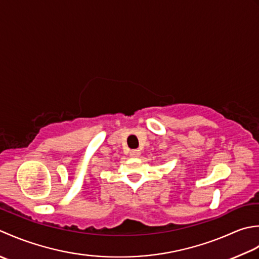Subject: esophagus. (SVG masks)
<instances>
[{"label":"esophagus","mask_w":259,"mask_h":259,"mask_svg":"<svg viewBox=\"0 0 259 259\" xmlns=\"http://www.w3.org/2000/svg\"><path fill=\"white\" fill-rule=\"evenodd\" d=\"M130 155L132 157H139L141 155V152H140V150H132L130 152Z\"/></svg>","instance_id":"34e87169"}]
</instances>
